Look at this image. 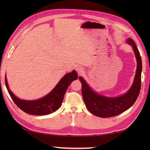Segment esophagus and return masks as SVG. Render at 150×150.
I'll return each instance as SVG.
<instances>
[{"label":"esophagus","instance_id":"1","mask_svg":"<svg viewBox=\"0 0 150 150\" xmlns=\"http://www.w3.org/2000/svg\"><path fill=\"white\" fill-rule=\"evenodd\" d=\"M75 70L77 71V72L79 73V74H82V73L84 72V69L82 68L80 66H77L75 67Z\"/></svg>","mask_w":150,"mask_h":150}]
</instances>
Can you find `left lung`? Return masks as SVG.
<instances>
[{"label":"left lung","mask_w":150,"mask_h":150,"mask_svg":"<svg viewBox=\"0 0 150 150\" xmlns=\"http://www.w3.org/2000/svg\"><path fill=\"white\" fill-rule=\"evenodd\" d=\"M126 42L132 46L137 62L134 81L126 93L119 97L104 96L93 91L83 78L79 77L82 84V95L86 106L94 115L103 118L118 115L131 108L139 96L141 90L142 68L141 57L133 40L128 38Z\"/></svg>","instance_id":"left-lung-1"}]
</instances>
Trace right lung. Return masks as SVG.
<instances>
[{
    "instance_id": "1",
    "label": "right lung",
    "mask_w": 150,
    "mask_h": 150,
    "mask_svg": "<svg viewBox=\"0 0 150 150\" xmlns=\"http://www.w3.org/2000/svg\"><path fill=\"white\" fill-rule=\"evenodd\" d=\"M77 79V73L73 70L64 76L48 94L39 99L33 100H23L16 97L9 90L6 75L5 83L12 100L21 110L33 115H46L55 112L59 109L61 106L64 94L69 84Z\"/></svg>"
}]
</instances>
